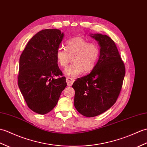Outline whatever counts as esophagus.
Here are the masks:
<instances>
[{
  "mask_svg": "<svg viewBox=\"0 0 147 147\" xmlns=\"http://www.w3.org/2000/svg\"><path fill=\"white\" fill-rule=\"evenodd\" d=\"M66 83L68 86H72L73 83L74 82L75 80L73 78H70V77H67L66 78Z\"/></svg>",
  "mask_w": 147,
  "mask_h": 147,
  "instance_id": "obj_1",
  "label": "esophagus"
}]
</instances>
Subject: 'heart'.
Returning <instances> with one entry per match:
<instances>
[{
	"label": "heart",
	"instance_id": "obj_1",
	"mask_svg": "<svg viewBox=\"0 0 147 147\" xmlns=\"http://www.w3.org/2000/svg\"><path fill=\"white\" fill-rule=\"evenodd\" d=\"M65 50L57 49L55 57L58 64L66 67L72 57L73 63L64 69L67 76L76 77L84 73H90L96 66L100 55V48L97 44L89 42L81 37H76L65 43Z\"/></svg>",
	"mask_w": 147,
	"mask_h": 147
}]
</instances>
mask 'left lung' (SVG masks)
<instances>
[{"mask_svg":"<svg viewBox=\"0 0 147 147\" xmlns=\"http://www.w3.org/2000/svg\"><path fill=\"white\" fill-rule=\"evenodd\" d=\"M90 36L100 44V58L89 74L78 78L73 84L74 107L86 117L101 115L116 103L125 75L124 63L113 40L101 34Z\"/></svg>","mask_w":147,"mask_h":147,"instance_id":"8db88e82","label":"left lung"}]
</instances>
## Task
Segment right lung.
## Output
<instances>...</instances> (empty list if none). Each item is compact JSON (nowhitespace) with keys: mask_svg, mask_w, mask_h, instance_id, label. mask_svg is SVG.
<instances>
[{"mask_svg":"<svg viewBox=\"0 0 147 147\" xmlns=\"http://www.w3.org/2000/svg\"><path fill=\"white\" fill-rule=\"evenodd\" d=\"M63 36L59 29L40 30L30 39L20 57L19 88L28 107L38 114L52 110L67 86L55 57ZM55 76L58 78L55 79Z\"/></svg>","mask_w":147,"mask_h":147,"instance_id":"obj_1","label":"right lung"}]
</instances>
